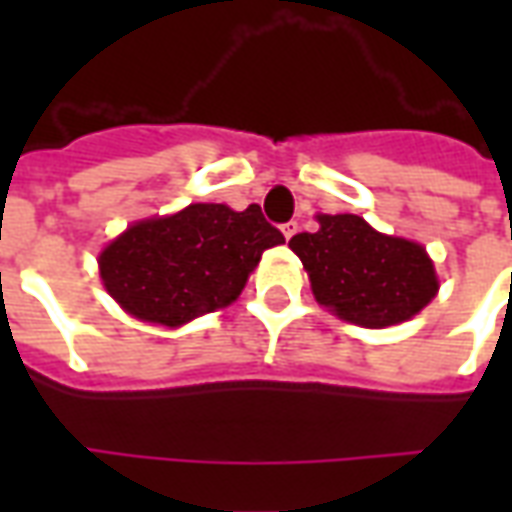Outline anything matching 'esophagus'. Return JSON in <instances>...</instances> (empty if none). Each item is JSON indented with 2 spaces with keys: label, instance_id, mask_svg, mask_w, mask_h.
<instances>
[{
  "label": "esophagus",
  "instance_id": "obj_1",
  "mask_svg": "<svg viewBox=\"0 0 512 512\" xmlns=\"http://www.w3.org/2000/svg\"><path fill=\"white\" fill-rule=\"evenodd\" d=\"M282 233H285V238H293V235L299 233V222H288V224H282Z\"/></svg>",
  "mask_w": 512,
  "mask_h": 512
}]
</instances>
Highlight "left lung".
<instances>
[{"label": "left lung", "instance_id": "8db88e82", "mask_svg": "<svg viewBox=\"0 0 512 512\" xmlns=\"http://www.w3.org/2000/svg\"><path fill=\"white\" fill-rule=\"evenodd\" d=\"M315 233L290 238L323 307L367 329L408 321L439 282L428 252L414 241L376 233L362 216H318Z\"/></svg>", "mask_w": 512, "mask_h": 512}]
</instances>
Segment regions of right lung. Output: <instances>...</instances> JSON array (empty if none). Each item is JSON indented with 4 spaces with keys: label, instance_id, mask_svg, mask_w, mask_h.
<instances>
[{
    "label": "right lung",
    "instance_id": "add662e5",
    "mask_svg": "<svg viewBox=\"0 0 512 512\" xmlns=\"http://www.w3.org/2000/svg\"><path fill=\"white\" fill-rule=\"evenodd\" d=\"M285 244L260 205L233 211L197 202L164 219L128 227L101 252L112 299L139 321L180 326L227 307L244 290L260 255Z\"/></svg>",
    "mask_w": 512,
    "mask_h": 512
}]
</instances>
